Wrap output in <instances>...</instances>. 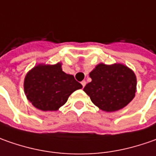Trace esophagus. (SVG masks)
Masks as SVG:
<instances>
[{
  "mask_svg": "<svg viewBox=\"0 0 156 156\" xmlns=\"http://www.w3.org/2000/svg\"><path fill=\"white\" fill-rule=\"evenodd\" d=\"M81 84L83 85V87H84V86H85V84H86V82H85L84 80H83V81L81 82Z\"/></svg>",
  "mask_w": 156,
  "mask_h": 156,
  "instance_id": "esophagus-1",
  "label": "esophagus"
}]
</instances>
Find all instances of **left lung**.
Masks as SVG:
<instances>
[{
  "mask_svg": "<svg viewBox=\"0 0 156 156\" xmlns=\"http://www.w3.org/2000/svg\"><path fill=\"white\" fill-rule=\"evenodd\" d=\"M90 77L91 82L83 90L100 110L106 112L121 110L135 98L136 77L124 65L101 63L90 73Z\"/></svg>",
  "mask_w": 156,
  "mask_h": 156,
  "instance_id": "left-lung-1",
  "label": "left lung"
}]
</instances>
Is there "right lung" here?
<instances>
[{
  "label": "right lung",
  "mask_w": 156,
  "mask_h": 156,
  "mask_svg": "<svg viewBox=\"0 0 156 156\" xmlns=\"http://www.w3.org/2000/svg\"><path fill=\"white\" fill-rule=\"evenodd\" d=\"M83 87L73 75L62 71L61 63L40 64L26 75L25 94L35 108L43 111L58 110L73 91Z\"/></svg>",
  "instance_id": "1"
}]
</instances>
